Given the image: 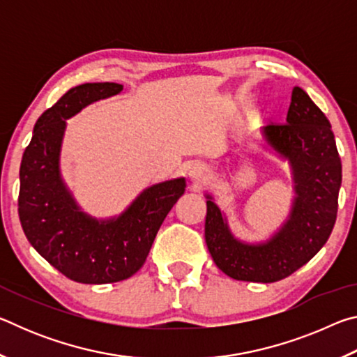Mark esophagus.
Here are the masks:
<instances>
[{
	"label": "esophagus",
	"mask_w": 357,
	"mask_h": 357,
	"mask_svg": "<svg viewBox=\"0 0 357 357\" xmlns=\"http://www.w3.org/2000/svg\"><path fill=\"white\" fill-rule=\"evenodd\" d=\"M189 176L190 178H193V179H203V178H206V168L204 167H202V165H193L192 168H190V172H189Z\"/></svg>",
	"instance_id": "esophagus-1"
}]
</instances>
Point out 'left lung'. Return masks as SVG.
Masks as SVG:
<instances>
[{
    "label": "left lung",
    "mask_w": 357,
    "mask_h": 357,
    "mask_svg": "<svg viewBox=\"0 0 357 357\" xmlns=\"http://www.w3.org/2000/svg\"><path fill=\"white\" fill-rule=\"evenodd\" d=\"M263 135L291 167L296 197L288 220L266 243L247 244L233 236L213 197L206 195L204 239L217 268L228 277L273 283L309 263L329 239L342 162L329 119L299 86L293 88L287 123L266 126Z\"/></svg>",
    "instance_id": "1"
}]
</instances>
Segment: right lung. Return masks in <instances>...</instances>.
Returning <instances> with one entry per match:
<instances>
[{"mask_svg": "<svg viewBox=\"0 0 357 357\" xmlns=\"http://www.w3.org/2000/svg\"><path fill=\"white\" fill-rule=\"evenodd\" d=\"M123 91L119 83H84L69 89L36 121L20 165L19 215L40 257L68 279L113 283L134 275L162 222L185 190L176 178L144 189L123 214L98 220L78 208L59 173L66 119L96 100Z\"/></svg>", "mask_w": 357, "mask_h": 357, "instance_id": "1", "label": "right lung"}]
</instances>
